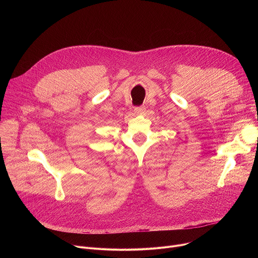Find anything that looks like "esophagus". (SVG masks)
Instances as JSON below:
<instances>
[{
    "label": "esophagus",
    "mask_w": 258,
    "mask_h": 258,
    "mask_svg": "<svg viewBox=\"0 0 258 258\" xmlns=\"http://www.w3.org/2000/svg\"><path fill=\"white\" fill-rule=\"evenodd\" d=\"M145 107H143V106H139V107H135V109H134V111H135V113L136 114H143L144 112H145Z\"/></svg>",
    "instance_id": "esophagus-1"
}]
</instances>
